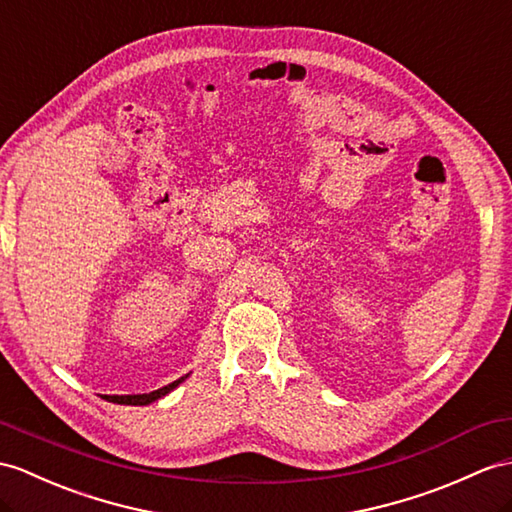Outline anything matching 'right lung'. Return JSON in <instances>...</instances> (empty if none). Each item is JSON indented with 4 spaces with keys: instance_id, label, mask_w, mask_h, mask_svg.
<instances>
[{
    "instance_id": "1",
    "label": "right lung",
    "mask_w": 512,
    "mask_h": 512,
    "mask_svg": "<svg viewBox=\"0 0 512 512\" xmlns=\"http://www.w3.org/2000/svg\"><path fill=\"white\" fill-rule=\"evenodd\" d=\"M184 378H186V376H184ZM184 378H180V380H176V382H171V384H167V386H162V389L152 391V393H143V395H106V400H108V402H112V404L147 406V404H152V402L160 400V397H165L167 393H171V391L176 389V386H178Z\"/></svg>"
}]
</instances>
